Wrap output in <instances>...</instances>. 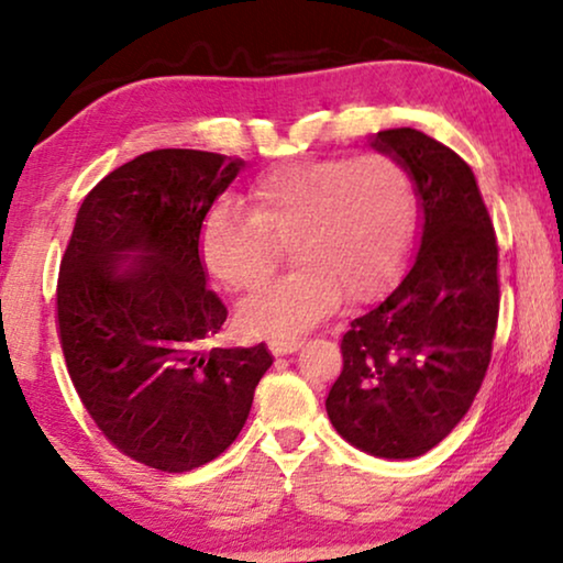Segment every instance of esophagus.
<instances>
[{
	"label": "esophagus",
	"instance_id": "34e87169",
	"mask_svg": "<svg viewBox=\"0 0 563 563\" xmlns=\"http://www.w3.org/2000/svg\"><path fill=\"white\" fill-rule=\"evenodd\" d=\"M302 341L299 338H272L268 341V349H272L274 356H287V353H295Z\"/></svg>",
	"mask_w": 563,
	"mask_h": 563
}]
</instances>
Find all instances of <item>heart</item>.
Wrapping results in <instances>:
<instances>
[{
    "instance_id": "b5f03b06",
    "label": "heart",
    "mask_w": 563,
    "mask_h": 563,
    "mask_svg": "<svg viewBox=\"0 0 563 563\" xmlns=\"http://www.w3.org/2000/svg\"><path fill=\"white\" fill-rule=\"evenodd\" d=\"M249 212L220 202L199 228V258L230 291L272 279L289 245L297 272L241 307L249 333H297L345 295L364 305L395 287L420 225V197L402 161L387 153L299 158L261 172Z\"/></svg>"
}]
</instances>
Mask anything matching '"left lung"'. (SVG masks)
I'll return each instance as SVG.
<instances>
[{
	"instance_id": "1",
	"label": "left lung",
	"mask_w": 563,
	"mask_h": 563,
	"mask_svg": "<svg viewBox=\"0 0 563 563\" xmlns=\"http://www.w3.org/2000/svg\"><path fill=\"white\" fill-rule=\"evenodd\" d=\"M374 148L410 168L422 245L402 284L345 330L343 372L325 399L345 441L415 459L459 426L489 368L499 318L497 235L474 172L420 130L391 128Z\"/></svg>"
}]
</instances>
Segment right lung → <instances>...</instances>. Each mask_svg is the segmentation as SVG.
Returning a JSON list of instances; mask_svg holds the SVG:
<instances>
[{
	"label": "right lung",
	"instance_id": "obj_1",
	"mask_svg": "<svg viewBox=\"0 0 563 563\" xmlns=\"http://www.w3.org/2000/svg\"><path fill=\"white\" fill-rule=\"evenodd\" d=\"M241 166L189 148L128 161L84 197L60 258L68 376L99 430L158 472L218 459L274 364L264 343L212 345L228 307L205 282L199 228Z\"/></svg>",
	"mask_w": 563,
	"mask_h": 563
}]
</instances>
